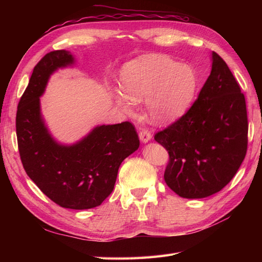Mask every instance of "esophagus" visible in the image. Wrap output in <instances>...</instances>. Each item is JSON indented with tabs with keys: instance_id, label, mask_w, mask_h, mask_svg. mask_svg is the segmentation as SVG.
<instances>
[{
	"instance_id": "34e87169",
	"label": "esophagus",
	"mask_w": 262,
	"mask_h": 262,
	"mask_svg": "<svg viewBox=\"0 0 262 262\" xmlns=\"http://www.w3.org/2000/svg\"><path fill=\"white\" fill-rule=\"evenodd\" d=\"M139 137H140V140L143 142V143H147V142L152 139V134H150V132L146 129H142L139 133Z\"/></svg>"
}]
</instances>
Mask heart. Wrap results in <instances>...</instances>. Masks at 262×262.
<instances>
[{
  "instance_id": "b5f03b06",
  "label": "heart",
  "mask_w": 262,
  "mask_h": 262,
  "mask_svg": "<svg viewBox=\"0 0 262 262\" xmlns=\"http://www.w3.org/2000/svg\"><path fill=\"white\" fill-rule=\"evenodd\" d=\"M123 93L115 100L124 113L133 114L137 101L147 98L149 118L156 123H167L184 116L193 104L199 86L195 71L164 55L134 60L120 74Z\"/></svg>"
}]
</instances>
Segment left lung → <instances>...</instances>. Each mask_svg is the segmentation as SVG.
I'll use <instances>...</instances> for the list:
<instances>
[{
  "instance_id": "8db88e82",
  "label": "left lung",
  "mask_w": 262,
  "mask_h": 262,
  "mask_svg": "<svg viewBox=\"0 0 262 262\" xmlns=\"http://www.w3.org/2000/svg\"><path fill=\"white\" fill-rule=\"evenodd\" d=\"M154 139L168 150L164 179L179 196L201 199L233 179L247 152V109L239 84L216 52L193 105Z\"/></svg>"
}]
</instances>
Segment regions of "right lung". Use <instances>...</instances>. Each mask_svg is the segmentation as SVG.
<instances>
[{"label": "right lung", "instance_id": "add662e5", "mask_svg": "<svg viewBox=\"0 0 262 262\" xmlns=\"http://www.w3.org/2000/svg\"><path fill=\"white\" fill-rule=\"evenodd\" d=\"M73 63L66 50L47 53L37 63L18 102L16 134L24 169L38 188L62 208L86 210L113 192L119 167L140 140L134 125L124 121L96 126L72 145L54 141L41 117L40 96L54 71Z\"/></svg>", "mask_w": 262, "mask_h": 262}]
</instances>
